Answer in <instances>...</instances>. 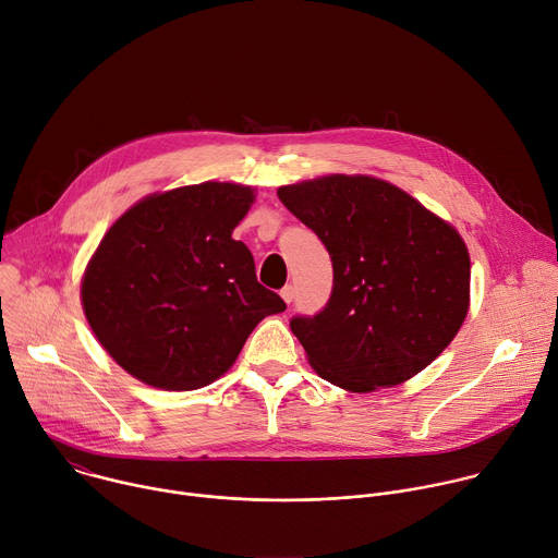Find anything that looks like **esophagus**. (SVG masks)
<instances>
[{"label": "esophagus", "instance_id": "34e87169", "mask_svg": "<svg viewBox=\"0 0 558 558\" xmlns=\"http://www.w3.org/2000/svg\"><path fill=\"white\" fill-rule=\"evenodd\" d=\"M280 295H282V300H284L287 304H291V302H293V298H295V289H293V284H287V287H282Z\"/></svg>", "mask_w": 558, "mask_h": 558}]
</instances>
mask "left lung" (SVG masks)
<instances>
[{
	"label": "left lung",
	"mask_w": 558,
	"mask_h": 558,
	"mask_svg": "<svg viewBox=\"0 0 558 558\" xmlns=\"http://www.w3.org/2000/svg\"><path fill=\"white\" fill-rule=\"evenodd\" d=\"M333 263V289L291 331L327 381L368 392L424 371L468 313L461 235L413 196L371 177H323L278 190Z\"/></svg>",
	"instance_id": "left-lung-1"
}]
</instances>
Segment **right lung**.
<instances>
[{"label": "right lung", "mask_w": 558, "mask_h": 558, "mask_svg": "<svg viewBox=\"0 0 558 558\" xmlns=\"http://www.w3.org/2000/svg\"><path fill=\"white\" fill-rule=\"evenodd\" d=\"M252 187L201 183L130 207L93 256L82 300L104 349L136 379L194 390L218 379L263 317L287 308L231 231Z\"/></svg>", "instance_id": "right-lung-1"}]
</instances>
